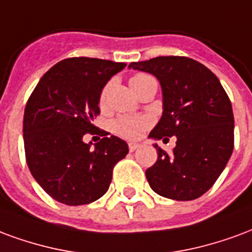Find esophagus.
Returning <instances> with one entry per match:
<instances>
[{
	"instance_id": "obj_1",
	"label": "esophagus",
	"mask_w": 252,
	"mask_h": 252,
	"mask_svg": "<svg viewBox=\"0 0 252 252\" xmlns=\"http://www.w3.org/2000/svg\"><path fill=\"white\" fill-rule=\"evenodd\" d=\"M138 144H128V150H130V152H134V150L138 149Z\"/></svg>"
}]
</instances>
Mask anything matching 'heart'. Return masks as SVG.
<instances>
[{"label": "heart", "mask_w": 252, "mask_h": 252, "mask_svg": "<svg viewBox=\"0 0 252 252\" xmlns=\"http://www.w3.org/2000/svg\"><path fill=\"white\" fill-rule=\"evenodd\" d=\"M146 79H150V76L145 75V73H137V75H134L133 78H131V86L133 84L142 83ZM106 94H107V87H104L102 90L100 98H99L100 104L104 103ZM150 124H152V121L149 118L124 115V117H119V118L114 119L113 124H111V130L117 135H119V137H122L125 139H137L150 126Z\"/></svg>", "instance_id": "heart-1"}]
</instances>
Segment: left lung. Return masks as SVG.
<instances>
[{"label":"left lung","instance_id":"1","mask_svg":"<svg viewBox=\"0 0 252 252\" xmlns=\"http://www.w3.org/2000/svg\"><path fill=\"white\" fill-rule=\"evenodd\" d=\"M128 68L153 73L162 88L164 113L149 137L177 138L170 154L154 145L158 158L146 170L150 188L179 201L203 196L234 150V113L219 79L185 56H158Z\"/></svg>","mask_w":252,"mask_h":252}]
</instances>
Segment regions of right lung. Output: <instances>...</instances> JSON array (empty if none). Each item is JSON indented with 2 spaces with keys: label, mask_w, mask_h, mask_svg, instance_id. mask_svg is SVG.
Returning <instances> with one entry per match:
<instances>
[{
  "label": "right lung",
  "mask_w": 252,
  "mask_h": 252,
  "mask_svg": "<svg viewBox=\"0 0 252 252\" xmlns=\"http://www.w3.org/2000/svg\"><path fill=\"white\" fill-rule=\"evenodd\" d=\"M125 67L102 59H64L44 73L29 96L23 127L27 164L59 203L83 205L102 197L114 166L128 153L124 139L106 131L94 148L83 141L95 128L102 90Z\"/></svg>",
  "instance_id": "1"
}]
</instances>
